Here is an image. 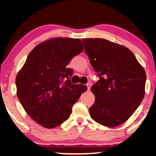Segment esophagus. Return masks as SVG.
I'll list each match as a JSON object with an SVG mask.
<instances>
[{"instance_id": "obj_1", "label": "esophagus", "mask_w": 156, "mask_h": 156, "mask_svg": "<svg viewBox=\"0 0 156 156\" xmlns=\"http://www.w3.org/2000/svg\"><path fill=\"white\" fill-rule=\"evenodd\" d=\"M86 86H87L88 90H90V89H91V83H86Z\"/></svg>"}]
</instances>
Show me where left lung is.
<instances>
[{"instance_id":"8db88e82","label":"left lung","mask_w":156,"mask_h":156,"mask_svg":"<svg viewBox=\"0 0 156 156\" xmlns=\"http://www.w3.org/2000/svg\"><path fill=\"white\" fill-rule=\"evenodd\" d=\"M85 52L99 80L89 108L91 119L107 127L122 124L144 99L147 75L135 55L125 46L105 39H83Z\"/></svg>"}]
</instances>
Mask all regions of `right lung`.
<instances>
[{
  "mask_svg": "<svg viewBox=\"0 0 156 156\" xmlns=\"http://www.w3.org/2000/svg\"><path fill=\"white\" fill-rule=\"evenodd\" d=\"M83 51L80 39L58 37L37 45L17 74V96L38 124L52 128L70 117L73 105L87 87L72 84L67 65Z\"/></svg>",
  "mask_w": 156,
  "mask_h": 156,
  "instance_id": "right-lung-1",
  "label": "right lung"
}]
</instances>
